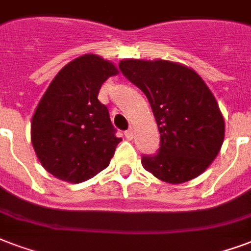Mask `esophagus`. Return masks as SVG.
I'll list each match as a JSON object with an SVG mask.
<instances>
[{"label": "esophagus", "instance_id": "obj_1", "mask_svg": "<svg viewBox=\"0 0 251 251\" xmlns=\"http://www.w3.org/2000/svg\"><path fill=\"white\" fill-rule=\"evenodd\" d=\"M124 136L127 137L128 140H132V139H133V129H132V128L127 129V131L124 132Z\"/></svg>", "mask_w": 251, "mask_h": 251}]
</instances>
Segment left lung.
I'll return each mask as SVG.
<instances>
[{"label": "left lung", "instance_id": "8db88e82", "mask_svg": "<svg viewBox=\"0 0 251 251\" xmlns=\"http://www.w3.org/2000/svg\"><path fill=\"white\" fill-rule=\"evenodd\" d=\"M119 69L146 94L159 127V152L141 157L146 171L169 184L200 176L216 159L225 136L221 111L201 76L163 59H124Z\"/></svg>", "mask_w": 251, "mask_h": 251}]
</instances>
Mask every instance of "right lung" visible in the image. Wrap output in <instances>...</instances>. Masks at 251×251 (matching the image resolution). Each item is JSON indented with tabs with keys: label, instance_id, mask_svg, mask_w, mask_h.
<instances>
[{
	"label": "right lung",
	"instance_id": "1",
	"mask_svg": "<svg viewBox=\"0 0 251 251\" xmlns=\"http://www.w3.org/2000/svg\"><path fill=\"white\" fill-rule=\"evenodd\" d=\"M118 73L114 63L86 54L66 65L43 94L31 120V143L56 178L78 184L108 167L122 139L98 94Z\"/></svg>",
	"mask_w": 251,
	"mask_h": 251
}]
</instances>
